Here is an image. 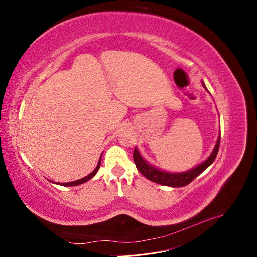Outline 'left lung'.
Segmentation results:
<instances>
[{
  "label": "left lung",
  "instance_id": "8db88e82",
  "mask_svg": "<svg viewBox=\"0 0 257 257\" xmlns=\"http://www.w3.org/2000/svg\"><path fill=\"white\" fill-rule=\"evenodd\" d=\"M204 87H205V84H204ZM220 139H221V135L219 136V139H217V143L214 147V150L211 153V155H210V157L204 163H201L200 165H198L194 169L189 170V172H186V173L172 174V173H166V172H163V170L155 168V167L148 164V163L141 157V154H139L136 148L134 149L133 159H134V163L138 169V172L143 174L147 179H149V180H151L155 183L162 184V185L180 188V186H185L189 183H191L194 179L198 177L207 167H209L212 164L213 161L216 158L217 152H219Z\"/></svg>",
  "mask_w": 257,
  "mask_h": 257
}]
</instances>
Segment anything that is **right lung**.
<instances>
[{
    "mask_svg": "<svg viewBox=\"0 0 257 257\" xmlns=\"http://www.w3.org/2000/svg\"><path fill=\"white\" fill-rule=\"evenodd\" d=\"M100 158H102V155H100ZM99 166H100V159H99V161H98V164H97V166H96V168L93 170V172L89 175V176H87V177H84V178H82V179H79V180H76V181H73V182H67V183H61L60 185H63V186H75V185H79V184H81V183H84L85 181H88V180H90L91 178H93L95 176V174L97 173V170L99 169Z\"/></svg>",
    "mask_w": 257,
    "mask_h": 257,
    "instance_id": "add662e5",
    "label": "right lung"
}]
</instances>
